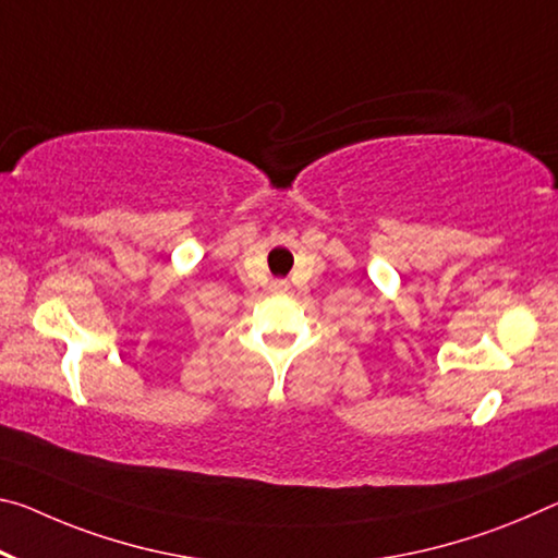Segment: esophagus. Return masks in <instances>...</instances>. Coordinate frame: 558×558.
Returning <instances> with one entry per match:
<instances>
[{"instance_id": "obj_1", "label": "esophagus", "mask_w": 558, "mask_h": 558, "mask_svg": "<svg viewBox=\"0 0 558 558\" xmlns=\"http://www.w3.org/2000/svg\"><path fill=\"white\" fill-rule=\"evenodd\" d=\"M288 288H290V286H288V280H272V282H270V290H272V293H286Z\"/></svg>"}]
</instances>
